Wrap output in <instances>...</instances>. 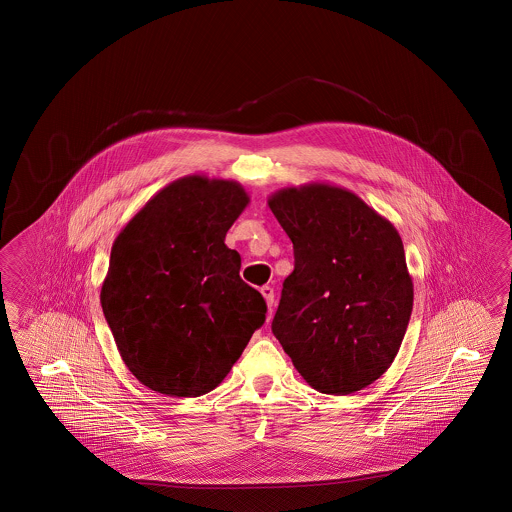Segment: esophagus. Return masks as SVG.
Segmentation results:
<instances>
[{"label":"esophagus","mask_w":512,"mask_h":512,"mask_svg":"<svg viewBox=\"0 0 512 512\" xmlns=\"http://www.w3.org/2000/svg\"><path fill=\"white\" fill-rule=\"evenodd\" d=\"M262 298L266 300V305H268V309L272 311V307H274V288L272 287H262L261 288Z\"/></svg>","instance_id":"34e87169"}]
</instances>
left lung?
Instances as JSON below:
<instances>
[{"label":"left lung","instance_id":"left-lung-1","mask_svg":"<svg viewBox=\"0 0 512 512\" xmlns=\"http://www.w3.org/2000/svg\"><path fill=\"white\" fill-rule=\"evenodd\" d=\"M268 207L294 244L272 331L314 390L348 396L398 355L414 288L398 229L346 188H281Z\"/></svg>","mask_w":512,"mask_h":512}]
</instances>
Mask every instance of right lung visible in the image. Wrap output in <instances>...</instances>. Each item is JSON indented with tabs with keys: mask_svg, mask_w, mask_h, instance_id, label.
Returning <instances> with one entry per match:
<instances>
[{
	"mask_svg": "<svg viewBox=\"0 0 512 512\" xmlns=\"http://www.w3.org/2000/svg\"><path fill=\"white\" fill-rule=\"evenodd\" d=\"M248 203L237 181L185 175L114 240L101 307L125 366L151 390L211 392L264 324L266 303L224 242Z\"/></svg>",
	"mask_w": 512,
	"mask_h": 512,
	"instance_id": "1",
	"label": "right lung"
}]
</instances>
